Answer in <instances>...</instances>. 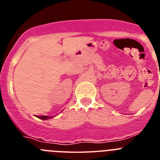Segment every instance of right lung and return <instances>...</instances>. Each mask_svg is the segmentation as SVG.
Segmentation results:
<instances>
[{"mask_svg":"<svg viewBox=\"0 0 160 160\" xmlns=\"http://www.w3.org/2000/svg\"><path fill=\"white\" fill-rule=\"evenodd\" d=\"M38 118H41V119H48V118H52V116H46V115H43V116H38Z\"/></svg>","mask_w":160,"mask_h":160,"instance_id":"right-lung-1","label":"right lung"}]
</instances>
